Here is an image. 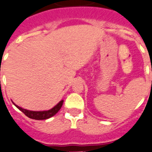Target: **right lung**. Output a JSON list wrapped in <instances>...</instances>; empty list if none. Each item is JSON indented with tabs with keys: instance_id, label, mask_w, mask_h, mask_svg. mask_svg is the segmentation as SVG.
Segmentation results:
<instances>
[{
	"instance_id": "add662e5",
	"label": "right lung",
	"mask_w": 152,
	"mask_h": 152,
	"mask_svg": "<svg viewBox=\"0 0 152 152\" xmlns=\"http://www.w3.org/2000/svg\"><path fill=\"white\" fill-rule=\"evenodd\" d=\"M13 103V102H12ZM64 100H61L59 102L56 106L51 108L49 110H46V111H30V110L25 109V108H22V107L17 106V104H15L13 103L15 106L18 108L19 110H20L24 114L28 116V118H31V119H33V120H47V119H49L52 116H53L54 115H56L57 113L60 109L62 107L63 105Z\"/></svg>"
}]
</instances>
